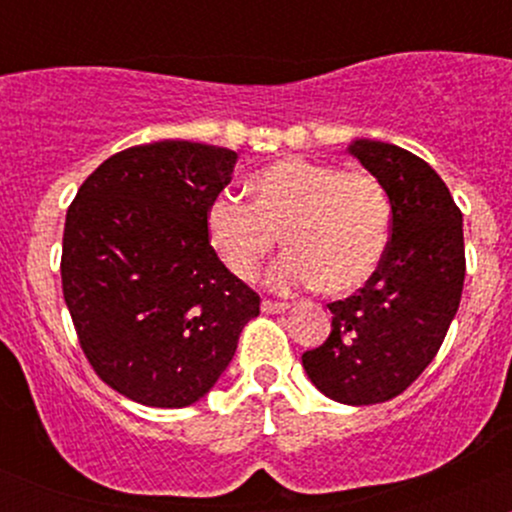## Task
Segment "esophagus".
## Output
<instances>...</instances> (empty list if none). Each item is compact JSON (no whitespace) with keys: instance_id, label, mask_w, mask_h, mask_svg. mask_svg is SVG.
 <instances>
[{"instance_id":"34e87169","label":"esophagus","mask_w":512,"mask_h":512,"mask_svg":"<svg viewBox=\"0 0 512 512\" xmlns=\"http://www.w3.org/2000/svg\"><path fill=\"white\" fill-rule=\"evenodd\" d=\"M289 308H291L289 303L269 301V298H264V301H262V310H264V313H269V315H279V313H286V310H289Z\"/></svg>"}]
</instances>
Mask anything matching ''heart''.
<instances>
[{"label":"heart","mask_w":512,"mask_h":512,"mask_svg":"<svg viewBox=\"0 0 512 512\" xmlns=\"http://www.w3.org/2000/svg\"><path fill=\"white\" fill-rule=\"evenodd\" d=\"M252 204L219 192L207 204V238L226 269L255 279L279 236L291 252L269 274L279 291L320 286L332 296L373 279L390 245L392 207L366 170L308 158H281L250 178Z\"/></svg>","instance_id":"b5f03b06"}]
</instances>
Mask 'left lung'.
<instances>
[{"label":"left lung","instance_id":"8db88e82","mask_svg":"<svg viewBox=\"0 0 512 512\" xmlns=\"http://www.w3.org/2000/svg\"><path fill=\"white\" fill-rule=\"evenodd\" d=\"M346 151L390 197V245L356 296L327 305L332 332L303 368L325 397L363 407L407 390L438 354L460 308L464 236L462 211L424 158L375 139Z\"/></svg>","mask_w":512,"mask_h":512}]
</instances>
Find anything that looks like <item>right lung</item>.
Returning a JSON list of instances; mask_svg holds the SVG:
<instances>
[{
    "instance_id": "right-lung-1",
    "label": "right lung",
    "mask_w": 512,
    "mask_h": 512,
    "mask_svg": "<svg viewBox=\"0 0 512 512\" xmlns=\"http://www.w3.org/2000/svg\"><path fill=\"white\" fill-rule=\"evenodd\" d=\"M238 154L221 146H132L93 170L67 209L62 291L103 383L144 407L202 399L260 315V296L207 238V204Z\"/></svg>"
}]
</instances>
